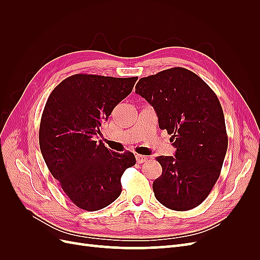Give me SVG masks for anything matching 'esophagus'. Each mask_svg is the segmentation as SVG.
Segmentation results:
<instances>
[{"mask_svg": "<svg viewBox=\"0 0 260 260\" xmlns=\"http://www.w3.org/2000/svg\"><path fill=\"white\" fill-rule=\"evenodd\" d=\"M136 159H137V162L138 164H143L147 160V157L144 156V155H137L136 156Z\"/></svg>", "mask_w": 260, "mask_h": 260, "instance_id": "34e87169", "label": "esophagus"}]
</instances>
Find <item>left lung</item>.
<instances>
[{
	"label": "left lung",
	"mask_w": 260,
	"mask_h": 260,
	"mask_svg": "<svg viewBox=\"0 0 260 260\" xmlns=\"http://www.w3.org/2000/svg\"><path fill=\"white\" fill-rule=\"evenodd\" d=\"M136 93L151 104L158 125L171 135L175 157L158 156L162 174L156 200L177 211L206 200L220 176L228 148L222 107L210 86L191 70L174 67L141 78Z\"/></svg>",
	"instance_id": "left-lung-1"
}]
</instances>
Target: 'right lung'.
Listing matches in <instances>:
<instances>
[{"label":"right lung","instance_id":"obj_1","mask_svg":"<svg viewBox=\"0 0 260 260\" xmlns=\"http://www.w3.org/2000/svg\"><path fill=\"white\" fill-rule=\"evenodd\" d=\"M137 80L77 74L46 101L39 130L42 156L68 199L83 210H100L119 198L121 176L136 165L133 153L109 151L96 138Z\"/></svg>","mask_w":260,"mask_h":260}]
</instances>
